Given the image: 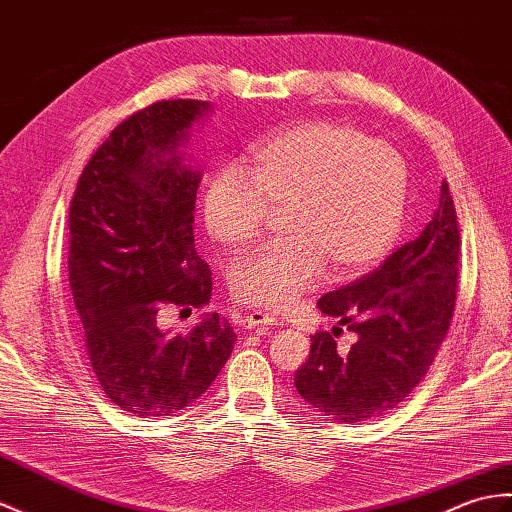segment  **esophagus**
<instances>
[{"mask_svg":"<svg viewBox=\"0 0 512 512\" xmlns=\"http://www.w3.org/2000/svg\"><path fill=\"white\" fill-rule=\"evenodd\" d=\"M275 323H277V318L272 316V314H264V312H253V314H248L242 320L244 329H255V331H264V329L272 327Z\"/></svg>","mask_w":512,"mask_h":512,"instance_id":"34e87169","label":"esophagus"}]
</instances>
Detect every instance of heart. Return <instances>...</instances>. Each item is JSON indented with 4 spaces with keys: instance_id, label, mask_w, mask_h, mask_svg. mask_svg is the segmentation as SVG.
Listing matches in <instances>:
<instances>
[{
    "instance_id": "heart-1",
    "label": "heart",
    "mask_w": 512,
    "mask_h": 512,
    "mask_svg": "<svg viewBox=\"0 0 512 512\" xmlns=\"http://www.w3.org/2000/svg\"><path fill=\"white\" fill-rule=\"evenodd\" d=\"M242 169L209 181L205 227L213 242L242 251L270 211H281V240L231 268L235 301L285 307L323 275L353 277L395 244L406 207L408 170L382 139L347 122H305L255 146Z\"/></svg>"
}]
</instances>
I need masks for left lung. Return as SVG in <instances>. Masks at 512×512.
<instances>
[{
  "label": "left lung",
  "instance_id": "obj_1",
  "mask_svg": "<svg viewBox=\"0 0 512 512\" xmlns=\"http://www.w3.org/2000/svg\"><path fill=\"white\" fill-rule=\"evenodd\" d=\"M460 231L447 181L417 240L382 266L320 296L318 310L355 334L349 351L320 331L294 373L299 395L323 417L362 423L397 408L430 371L449 331L458 290ZM338 331V327H334Z\"/></svg>",
  "mask_w": 512,
  "mask_h": 512
}]
</instances>
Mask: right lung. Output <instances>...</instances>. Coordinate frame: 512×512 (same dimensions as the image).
I'll list each match as a JSON object with an SVG mask.
<instances>
[{
  "mask_svg": "<svg viewBox=\"0 0 512 512\" xmlns=\"http://www.w3.org/2000/svg\"><path fill=\"white\" fill-rule=\"evenodd\" d=\"M211 109L163 100L130 115L93 152L69 207V285L95 377L133 417H172L227 364L235 331L205 314L185 334L168 305L205 307L211 270L194 248L200 170L183 163L189 128Z\"/></svg>",
  "mask_w": 512,
  "mask_h": 512,
  "instance_id": "1",
  "label": "right lung"
}]
</instances>
